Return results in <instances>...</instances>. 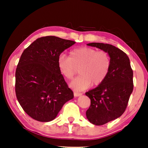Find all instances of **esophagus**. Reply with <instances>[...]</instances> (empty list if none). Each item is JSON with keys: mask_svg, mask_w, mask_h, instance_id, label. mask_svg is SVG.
<instances>
[{"mask_svg": "<svg viewBox=\"0 0 148 148\" xmlns=\"http://www.w3.org/2000/svg\"><path fill=\"white\" fill-rule=\"evenodd\" d=\"M82 95V93H79V92H74V96L75 97H78Z\"/></svg>", "mask_w": 148, "mask_h": 148, "instance_id": "obj_1", "label": "esophagus"}]
</instances>
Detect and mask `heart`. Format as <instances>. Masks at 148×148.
<instances>
[{"label":"heart","instance_id":"b5f03b06","mask_svg":"<svg viewBox=\"0 0 148 148\" xmlns=\"http://www.w3.org/2000/svg\"><path fill=\"white\" fill-rule=\"evenodd\" d=\"M58 67L64 78H73L78 69L80 75L72 81L71 88L82 91L93 84L99 86L104 82L111 68L110 54L104 50L91 47H80L71 50L69 57L60 54L58 58Z\"/></svg>","mask_w":148,"mask_h":148}]
</instances>
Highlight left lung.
<instances>
[{
  "label": "left lung",
  "instance_id": "left-lung-1",
  "mask_svg": "<svg viewBox=\"0 0 148 148\" xmlns=\"http://www.w3.org/2000/svg\"><path fill=\"white\" fill-rule=\"evenodd\" d=\"M88 45L107 52L111 58L110 71L104 82L86 93L91 100L87 119L92 124L102 125L120 117L126 110L133 90V73L129 57L119 48L96 42Z\"/></svg>",
  "mask_w": 148,
  "mask_h": 148
}]
</instances>
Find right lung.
<instances>
[{
    "instance_id": "right-lung-1",
    "label": "right lung",
    "mask_w": 148,
    "mask_h": 148,
    "mask_svg": "<svg viewBox=\"0 0 148 148\" xmlns=\"http://www.w3.org/2000/svg\"><path fill=\"white\" fill-rule=\"evenodd\" d=\"M76 42L56 36L38 38L24 50L15 71V94L31 118L49 122L73 98L58 67L60 54Z\"/></svg>"
}]
</instances>
